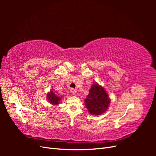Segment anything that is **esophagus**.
Here are the masks:
<instances>
[{
    "mask_svg": "<svg viewBox=\"0 0 156 156\" xmlns=\"http://www.w3.org/2000/svg\"><path fill=\"white\" fill-rule=\"evenodd\" d=\"M70 91H71V92H72L73 94H76V92H77V90L72 88L70 89Z\"/></svg>",
    "mask_w": 156,
    "mask_h": 156,
    "instance_id": "obj_1",
    "label": "esophagus"
}]
</instances>
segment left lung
Segmentation results:
<instances>
[{"instance_id": "1", "label": "left lung", "mask_w": 156, "mask_h": 156, "mask_svg": "<svg viewBox=\"0 0 156 156\" xmlns=\"http://www.w3.org/2000/svg\"><path fill=\"white\" fill-rule=\"evenodd\" d=\"M84 102L91 115H99L106 111L109 106L110 100L105 89L96 83L90 89Z\"/></svg>"}]
</instances>
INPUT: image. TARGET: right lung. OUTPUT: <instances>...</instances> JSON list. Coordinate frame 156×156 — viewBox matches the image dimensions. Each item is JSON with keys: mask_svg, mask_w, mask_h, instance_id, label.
Returning a JSON list of instances; mask_svg holds the SVG:
<instances>
[{"mask_svg": "<svg viewBox=\"0 0 156 156\" xmlns=\"http://www.w3.org/2000/svg\"><path fill=\"white\" fill-rule=\"evenodd\" d=\"M47 96H48V99L49 103H51L52 105H58L59 101L61 100V97L56 96L55 94H54L53 92L52 91L48 93Z\"/></svg>", "mask_w": 156, "mask_h": 156, "instance_id": "1", "label": "right lung"}]
</instances>
